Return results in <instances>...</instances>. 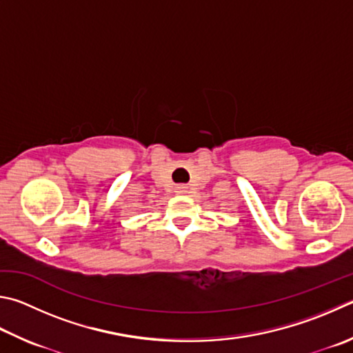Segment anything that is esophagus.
<instances>
[{"label": "esophagus", "instance_id": "34e87169", "mask_svg": "<svg viewBox=\"0 0 353 353\" xmlns=\"http://www.w3.org/2000/svg\"><path fill=\"white\" fill-rule=\"evenodd\" d=\"M176 193L177 194H187L188 193V187H187V185H177Z\"/></svg>", "mask_w": 353, "mask_h": 353}]
</instances>
